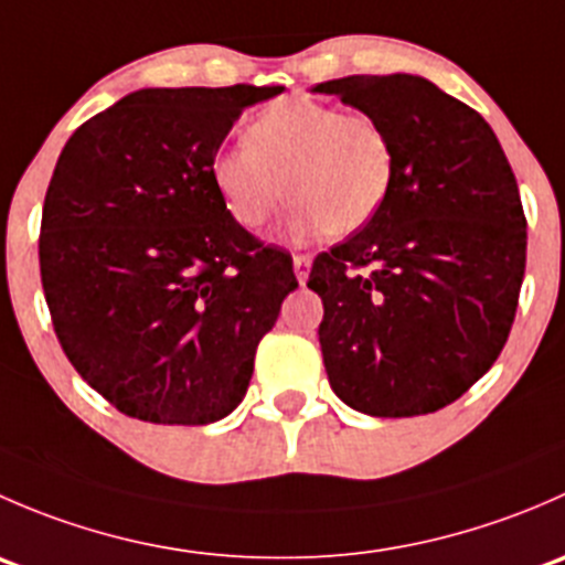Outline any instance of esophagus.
Masks as SVG:
<instances>
[{"label":"esophagus","instance_id":"obj_1","mask_svg":"<svg viewBox=\"0 0 565 565\" xmlns=\"http://www.w3.org/2000/svg\"><path fill=\"white\" fill-rule=\"evenodd\" d=\"M292 267H295V278H298L300 284H306V278H309V270H311V256L298 254L292 259Z\"/></svg>","mask_w":565,"mask_h":565}]
</instances>
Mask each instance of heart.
Returning <instances> with one entry per match:
<instances>
[{
  "instance_id": "heart-1",
  "label": "heart",
  "mask_w": 565,
  "mask_h": 565,
  "mask_svg": "<svg viewBox=\"0 0 565 565\" xmlns=\"http://www.w3.org/2000/svg\"><path fill=\"white\" fill-rule=\"evenodd\" d=\"M210 177L232 218L259 230L295 199L287 235L306 241L355 235L383 207L393 182V145L369 114H344L306 98L278 100L246 130V145L224 147Z\"/></svg>"
}]
</instances>
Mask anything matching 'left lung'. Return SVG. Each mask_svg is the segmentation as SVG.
<instances>
[{
  "label": "left lung",
  "mask_w": 565,
  "mask_h": 565,
  "mask_svg": "<svg viewBox=\"0 0 565 565\" xmlns=\"http://www.w3.org/2000/svg\"><path fill=\"white\" fill-rule=\"evenodd\" d=\"M315 93L374 117L393 145L383 207L311 267L330 388L374 418L435 413L492 369L514 322L527 250L514 172L487 119L424 76Z\"/></svg>",
  "instance_id": "1"
}]
</instances>
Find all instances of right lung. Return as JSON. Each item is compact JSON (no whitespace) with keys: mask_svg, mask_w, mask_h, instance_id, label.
Returning <instances> with one entry per match:
<instances>
[{"mask_svg":"<svg viewBox=\"0 0 565 565\" xmlns=\"http://www.w3.org/2000/svg\"><path fill=\"white\" fill-rule=\"evenodd\" d=\"M281 89H136L56 161L40 226L45 303L67 361L130 418L230 415L298 289L292 256L248 235L210 177L243 108Z\"/></svg>","mask_w":565,"mask_h":565,"instance_id":"add662e5","label":"right lung"}]
</instances>
